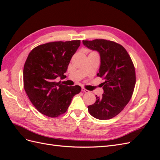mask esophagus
I'll return each mask as SVG.
<instances>
[{
  "instance_id": "obj_1",
  "label": "esophagus",
  "mask_w": 160,
  "mask_h": 160,
  "mask_svg": "<svg viewBox=\"0 0 160 160\" xmlns=\"http://www.w3.org/2000/svg\"><path fill=\"white\" fill-rule=\"evenodd\" d=\"M81 91L82 92H84V93H89V92L88 90L85 89V88H81Z\"/></svg>"
}]
</instances>
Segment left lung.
<instances>
[{"label":"left lung","mask_w":160,"mask_h":160,"mask_svg":"<svg viewBox=\"0 0 160 160\" xmlns=\"http://www.w3.org/2000/svg\"><path fill=\"white\" fill-rule=\"evenodd\" d=\"M89 49L100 55L98 77L104 79V93L96 95V101L88 106L89 113L96 119H110L122 111L132 98L135 85V67L125 48L118 43L105 39L83 41Z\"/></svg>","instance_id":"1"}]
</instances>
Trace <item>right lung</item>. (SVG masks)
<instances>
[{
  "mask_svg": "<svg viewBox=\"0 0 160 160\" xmlns=\"http://www.w3.org/2000/svg\"><path fill=\"white\" fill-rule=\"evenodd\" d=\"M80 40L55 41L36 47L28 55L23 69L24 88L32 105L43 115L57 118L65 113L81 90L79 85L56 82L63 77Z\"/></svg>",
  "mask_w": 160,
  "mask_h": 160,
  "instance_id": "right-lung-1",
  "label": "right lung"
}]
</instances>
